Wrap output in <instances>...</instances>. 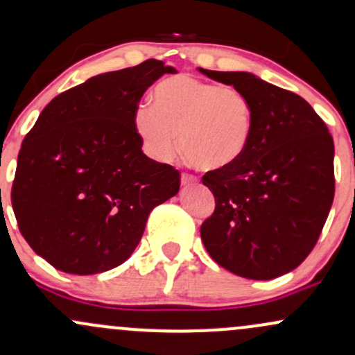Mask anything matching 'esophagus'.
<instances>
[{
    "label": "esophagus",
    "mask_w": 355,
    "mask_h": 355,
    "mask_svg": "<svg viewBox=\"0 0 355 355\" xmlns=\"http://www.w3.org/2000/svg\"><path fill=\"white\" fill-rule=\"evenodd\" d=\"M198 178L195 177V175H190V173H182V185H193V183H197Z\"/></svg>",
    "instance_id": "obj_1"
}]
</instances>
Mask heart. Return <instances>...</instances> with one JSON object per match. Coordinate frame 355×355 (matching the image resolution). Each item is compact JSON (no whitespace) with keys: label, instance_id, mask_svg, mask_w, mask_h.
I'll list each match as a JSON object with an SVG mask.
<instances>
[{"label":"heart","instance_id":"b5f03b06","mask_svg":"<svg viewBox=\"0 0 355 355\" xmlns=\"http://www.w3.org/2000/svg\"><path fill=\"white\" fill-rule=\"evenodd\" d=\"M254 125V105L245 93L191 75L162 80L153 88L152 105L140 103L133 113V128L150 157L170 162L180 144L183 157L205 172L237 164Z\"/></svg>","mask_w":355,"mask_h":355}]
</instances>
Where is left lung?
<instances>
[{
	"mask_svg": "<svg viewBox=\"0 0 355 355\" xmlns=\"http://www.w3.org/2000/svg\"><path fill=\"white\" fill-rule=\"evenodd\" d=\"M254 105L248 148L235 165L207 172L215 210L200 227L211 259L232 274L270 280L307 259L336 191L334 140L302 96L247 71H211Z\"/></svg>",
	"mask_w": 355,
	"mask_h": 355,
	"instance_id": "1",
	"label": "left lung"
}]
</instances>
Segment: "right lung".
I'll return each instance as SVG.
<instances>
[{"instance_id": "right-lung-1", "label": "right lung", "mask_w": 355, "mask_h": 355, "mask_svg": "<svg viewBox=\"0 0 355 355\" xmlns=\"http://www.w3.org/2000/svg\"><path fill=\"white\" fill-rule=\"evenodd\" d=\"M165 73L146 60L101 73L55 96L24 137L11 189L19 232L67 274L92 275L123 263L150 211L178 193L180 172L141 152L133 113Z\"/></svg>"}]
</instances>
